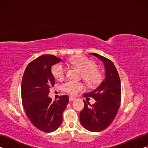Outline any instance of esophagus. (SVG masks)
<instances>
[{
	"mask_svg": "<svg viewBox=\"0 0 148 148\" xmlns=\"http://www.w3.org/2000/svg\"><path fill=\"white\" fill-rule=\"evenodd\" d=\"M75 100V98H74V97H69V101H73Z\"/></svg>",
	"mask_w": 148,
	"mask_h": 148,
	"instance_id": "obj_1",
	"label": "esophagus"
}]
</instances>
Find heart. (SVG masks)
<instances>
[{
	"instance_id": "b5f03b06",
	"label": "heart",
	"mask_w": 148,
	"mask_h": 148,
	"mask_svg": "<svg viewBox=\"0 0 148 148\" xmlns=\"http://www.w3.org/2000/svg\"><path fill=\"white\" fill-rule=\"evenodd\" d=\"M71 62L82 71V77L91 86L99 84L101 79V75L97 70V64L87 57L83 56H78L71 59ZM66 66L62 62L56 64L52 66L51 72L53 76L57 79H61L66 73ZM84 88V84L81 82L74 80H67L62 85V89L66 93L75 95Z\"/></svg>"
}]
</instances>
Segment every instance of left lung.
<instances>
[{
	"label": "left lung",
	"instance_id": "8db88e82",
	"mask_svg": "<svg viewBox=\"0 0 148 148\" xmlns=\"http://www.w3.org/2000/svg\"><path fill=\"white\" fill-rule=\"evenodd\" d=\"M92 55L104 65V78L93 91L84 96L92 97L96 102L91 105L84 101V108L79 114L81 125L91 132H100L106 129L116 117L121 97V82L117 69L110 60L95 53Z\"/></svg>",
	"mask_w": 148,
	"mask_h": 148
}]
</instances>
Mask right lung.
Instances as JSON below:
<instances>
[{
    "label": "right lung",
    "mask_w": 148,
    "mask_h": 148,
    "mask_svg": "<svg viewBox=\"0 0 148 148\" xmlns=\"http://www.w3.org/2000/svg\"><path fill=\"white\" fill-rule=\"evenodd\" d=\"M62 61L53 55H43L27 65L21 82L22 103L27 117L34 127L51 132L61 126L62 112L69 103L63 95L52 102L48 97L55 78L51 67Z\"/></svg>",
    "instance_id": "1"
}]
</instances>
